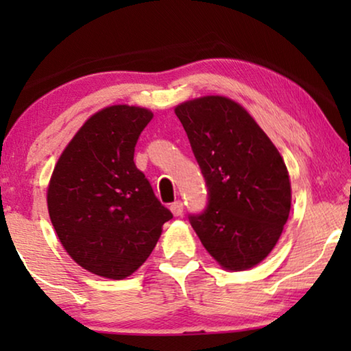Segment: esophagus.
I'll list each match as a JSON object with an SVG mask.
<instances>
[{
	"instance_id": "obj_1",
	"label": "esophagus",
	"mask_w": 351,
	"mask_h": 351,
	"mask_svg": "<svg viewBox=\"0 0 351 351\" xmlns=\"http://www.w3.org/2000/svg\"><path fill=\"white\" fill-rule=\"evenodd\" d=\"M171 210L172 214L179 217V215H182V213H184V203H182V201H174V203L171 204Z\"/></svg>"
}]
</instances>
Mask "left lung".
Masks as SVG:
<instances>
[{"instance_id": "8db88e82", "label": "left lung", "mask_w": 351, "mask_h": 351, "mask_svg": "<svg viewBox=\"0 0 351 351\" xmlns=\"http://www.w3.org/2000/svg\"><path fill=\"white\" fill-rule=\"evenodd\" d=\"M208 186V204L191 227L227 270L262 262L291 210V184L280 152L233 100L208 95L176 108Z\"/></svg>"}]
</instances>
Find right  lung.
<instances>
[{
    "mask_svg": "<svg viewBox=\"0 0 351 351\" xmlns=\"http://www.w3.org/2000/svg\"><path fill=\"white\" fill-rule=\"evenodd\" d=\"M153 113L113 105L90 117L52 172L47 209L62 246L94 275L123 280L147 261L172 213L134 162Z\"/></svg>",
    "mask_w": 351,
    "mask_h": 351,
    "instance_id": "add662e5",
    "label": "right lung"
}]
</instances>
